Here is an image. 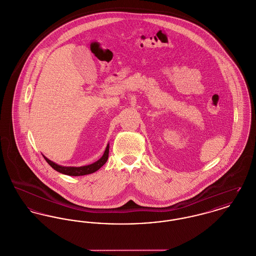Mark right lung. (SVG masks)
Masks as SVG:
<instances>
[{"label":"right lung","instance_id":"obj_1","mask_svg":"<svg viewBox=\"0 0 256 256\" xmlns=\"http://www.w3.org/2000/svg\"><path fill=\"white\" fill-rule=\"evenodd\" d=\"M109 156V144L106 147V150L103 154V156L99 158L98 162L88 164V166H79V168H75V166H59L58 164L50 160L48 158H44V160L48 162V164L56 172H58L60 174H66V176H86V174H94L96 170H98L99 168L107 162Z\"/></svg>","mask_w":256,"mask_h":256}]
</instances>
